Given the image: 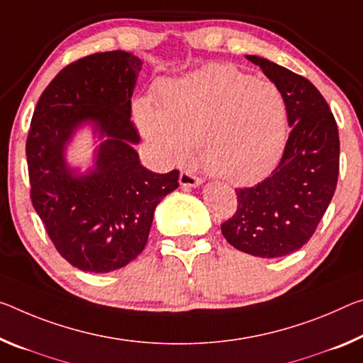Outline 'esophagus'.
Listing matches in <instances>:
<instances>
[{
    "label": "esophagus",
    "instance_id": "34e87169",
    "mask_svg": "<svg viewBox=\"0 0 363 363\" xmlns=\"http://www.w3.org/2000/svg\"><path fill=\"white\" fill-rule=\"evenodd\" d=\"M179 184L182 187H199L203 184V179H200V177L194 176L192 172L189 171H182L181 176H179Z\"/></svg>",
    "mask_w": 363,
    "mask_h": 363
}]
</instances>
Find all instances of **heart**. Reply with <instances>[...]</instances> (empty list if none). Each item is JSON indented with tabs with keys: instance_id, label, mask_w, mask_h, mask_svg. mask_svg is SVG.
Masks as SVG:
<instances>
[{
	"instance_id": "heart-1",
	"label": "heart",
	"mask_w": 363,
	"mask_h": 363,
	"mask_svg": "<svg viewBox=\"0 0 363 363\" xmlns=\"http://www.w3.org/2000/svg\"><path fill=\"white\" fill-rule=\"evenodd\" d=\"M134 116L164 160L187 161L200 145L205 169L234 184L272 172L287 142L283 91L233 66H206L171 80L157 105L137 101Z\"/></svg>"
}]
</instances>
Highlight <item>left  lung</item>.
I'll use <instances>...</instances> for the list:
<instances>
[{
  "label": "left lung",
  "mask_w": 363,
  "mask_h": 363,
  "mask_svg": "<svg viewBox=\"0 0 363 363\" xmlns=\"http://www.w3.org/2000/svg\"><path fill=\"white\" fill-rule=\"evenodd\" d=\"M283 91L289 139L272 176L235 189L238 210L221 224L229 244L262 258L289 255L308 242L336 191L339 134L330 106L306 77L247 55Z\"/></svg>",
  "instance_id": "1"
}]
</instances>
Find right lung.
Segmentation results:
<instances>
[{"label":"right lung","mask_w":363,"mask_h":363,"mask_svg":"<svg viewBox=\"0 0 363 363\" xmlns=\"http://www.w3.org/2000/svg\"><path fill=\"white\" fill-rule=\"evenodd\" d=\"M142 60L128 51L85 56L66 66L40 96L26 155L32 205L62 258L82 272L109 273L135 260L155 208L179 187V171L143 168L134 145L130 96ZM89 123L102 140L94 166L71 169L65 148Z\"/></svg>","instance_id":"obj_1"}]
</instances>
